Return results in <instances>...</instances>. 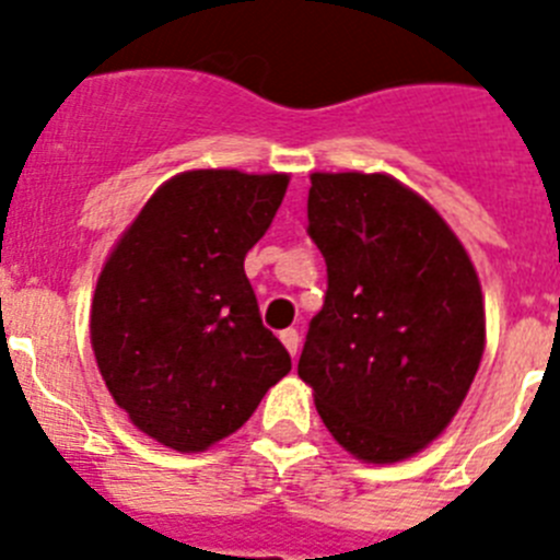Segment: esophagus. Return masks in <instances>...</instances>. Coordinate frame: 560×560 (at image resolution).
Listing matches in <instances>:
<instances>
[{
    "label": "esophagus",
    "mask_w": 560,
    "mask_h": 560,
    "mask_svg": "<svg viewBox=\"0 0 560 560\" xmlns=\"http://www.w3.org/2000/svg\"><path fill=\"white\" fill-rule=\"evenodd\" d=\"M280 341H283V345H285V350H289L291 355H296V353H300V334H296L294 328H285V330H280Z\"/></svg>",
    "instance_id": "obj_1"
}]
</instances>
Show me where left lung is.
Here are the masks:
<instances>
[{"instance_id": "1", "label": "left lung", "mask_w": 560, "mask_h": 560, "mask_svg": "<svg viewBox=\"0 0 560 560\" xmlns=\"http://www.w3.org/2000/svg\"><path fill=\"white\" fill-rule=\"evenodd\" d=\"M308 235L328 266L296 373L341 448L398 463L452 423L485 350L471 257L387 173H311Z\"/></svg>"}]
</instances>
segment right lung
I'll return each instance as SVG.
<instances>
[{"label": "right lung", "instance_id": "1", "mask_svg": "<svg viewBox=\"0 0 560 560\" xmlns=\"http://www.w3.org/2000/svg\"><path fill=\"white\" fill-rule=\"evenodd\" d=\"M285 187V173H179L97 277V368L117 407L162 446L190 454L230 438L291 370L244 271Z\"/></svg>", "mask_w": 560, "mask_h": 560}]
</instances>
